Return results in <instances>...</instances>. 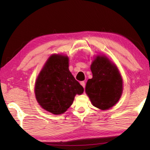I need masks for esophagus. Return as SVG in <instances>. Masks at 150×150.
Listing matches in <instances>:
<instances>
[{"label": "esophagus", "instance_id": "34e87169", "mask_svg": "<svg viewBox=\"0 0 150 150\" xmlns=\"http://www.w3.org/2000/svg\"><path fill=\"white\" fill-rule=\"evenodd\" d=\"M80 84L82 85V87L85 88V81H81L80 82Z\"/></svg>", "mask_w": 150, "mask_h": 150}]
</instances>
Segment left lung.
<instances>
[{
  "label": "left lung",
  "mask_w": 150,
  "mask_h": 150,
  "mask_svg": "<svg viewBox=\"0 0 150 150\" xmlns=\"http://www.w3.org/2000/svg\"><path fill=\"white\" fill-rule=\"evenodd\" d=\"M93 78L86 84L85 91L93 105L101 110L111 108L120 99L122 79L117 68L105 56H98L91 66Z\"/></svg>",
  "instance_id": "1"
}]
</instances>
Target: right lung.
<instances>
[{
	"mask_svg": "<svg viewBox=\"0 0 150 150\" xmlns=\"http://www.w3.org/2000/svg\"><path fill=\"white\" fill-rule=\"evenodd\" d=\"M69 59L61 55H52L35 82V95L40 105L54 115H60L72 105L76 94L84 88L69 70Z\"/></svg>",
	"mask_w": 150,
	"mask_h": 150,
	"instance_id": "obj_1",
	"label": "right lung"
}]
</instances>
